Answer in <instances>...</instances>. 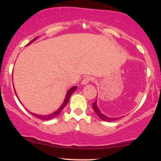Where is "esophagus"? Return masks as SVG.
<instances>
[{
	"label": "esophagus",
	"mask_w": 161,
	"mask_h": 161,
	"mask_svg": "<svg viewBox=\"0 0 161 161\" xmlns=\"http://www.w3.org/2000/svg\"><path fill=\"white\" fill-rule=\"evenodd\" d=\"M92 80V76H86L83 80L82 81V85H87L90 81Z\"/></svg>",
	"instance_id": "obj_1"
}]
</instances>
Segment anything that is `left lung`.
<instances>
[{"mask_svg": "<svg viewBox=\"0 0 161 161\" xmlns=\"http://www.w3.org/2000/svg\"><path fill=\"white\" fill-rule=\"evenodd\" d=\"M92 108H93L94 110H95V112L96 113V114H97V115L99 116L100 119H102V120L108 121V122H111V121H115V120H116V119H119V118L109 117V116L104 115V114H102V113L101 112V110H99L98 107L97 106V100H96L95 102H94L93 104H92Z\"/></svg>", "mask_w": 161, "mask_h": 161, "instance_id": "left-lung-1", "label": "left lung"}]
</instances>
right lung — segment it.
I'll use <instances>...</instances> for the list:
<instances>
[{
    "label": "right lung",
    "instance_id": "right-lung-1",
    "mask_svg": "<svg viewBox=\"0 0 161 161\" xmlns=\"http://www.w3.org/2000/svg\"><path fill=\"white\" fill-rule=\"evenodd\" d=\"M37 38H38V37L35 38L34 39H33L32 42H30V43L28 44L27 45H30L31 43H32V42H34V41H36L37 39ZM76 89H77V86H73L71 88H69V89L68 90L67 92H66V95L65 99H64V102H63V104H61V106H60V108L57 109L56 111L51 113V114H47V115H40V114H33V113H32V112H30V114H32V115H34L35 116H36V117L38 118V119H43V120H49V119H53V118L56 117V116H58V114H60V112H61V110H63V109L65 108V106H66V104H67L68 101H69V99L70 96L72 95V94H73V92H74ZM15 93H16V92H15ZM16 97H17V95H16Z\"/></svg>",
    "mask_w": 161,
    "mask_h": 161
}]
</instances>
